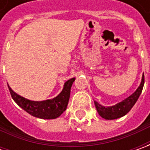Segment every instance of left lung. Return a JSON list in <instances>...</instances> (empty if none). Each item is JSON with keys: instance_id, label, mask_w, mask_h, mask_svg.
Instances as JSON below:
<instances>
[{"instance_id": "8db88e82", "label": "left lung", "mask_w": 150, "mask_h": 150, "mask_svg": "<svg viewBox=\"0 0 150 150\" xmlns=\"http://www.w3.org/2000/svg\"><path fill=\"white\" fill-rule=\"evenodd\" d=\"M144 76L143 75L141 83L135 92L132 95H130L129 98H125L124 100L113 105V106H102L98 103L94 101V104L97 108V111L102 118L108 119V120L116 119V118L123 117L129 112L130 109L135 104L138 98H139V95L141 94L142 90L144 88Z\"/></svg>"}]
</instances>
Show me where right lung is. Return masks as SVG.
Here are the masks:
<instances>
[{"label":"right lung","instance_id":"add662e5","mask_svg":"<svg viewBox=\"0 0 150 150\" xmlns=\"http://www.w3.org/2000/svg\"><path fill=\"white\" fill-rule=\"evenodd\" d=\"M75 80L72 78L64 83L63 89L56 98L44 101H31L18 95L8 85L9 91L13 100L31 115L39 118L53 119L59 117L66 110L69 98L71 87Z\"/></svg>","mask_w":150,"mask_h":150}]
</instances>
